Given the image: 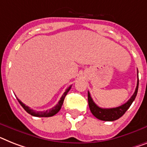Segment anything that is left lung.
Instances as JSON below:
<instances>
[{"label":"left lung","instance_id":"obj_1","mask_svg":"<svg viewBox=\"0 0 147 147\" xmlns=\"http://www.w3.org/2000/svg\"><path fill=\"white\" fill-rule=\"evenodd\" d=\"M138 85H139V80H138V83H137L135 92L133 94V95L131 97L130 99L125 104H122V105L119 107H114V108L105 109L99 107L93 101L92 98L90 95V93L88 92V106H89V109H90L91 112L97 119L102 120V121H114V120L118 119L121 116H122L125 114V113L130 107V106L134 100L135 98H136L137 94H138Z\"/></svg>","mask_w":147,"mask_h":147}]
</instances>
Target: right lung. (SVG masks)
I'll return each instance as SVG.
<instances>
[{"label": "right lung", "mask_w": 147, "mask_h": 147, "mask_svg": "<svg viewBox=\"0 0 147 147\" xmlns=\"http://www.w3.org/2000/svg\"><path fill=\"white\" fill-rule=\"evenodd\" d=\"M71 88V86H70L68 88H67L66 90H65V93L63 94V95L61 96V98L59 103H58V104H57L54 107H53L52 109H49V110H46V111H35V110H32V109H31L28 106H26L25 104H23V103L22 102L21 100H19V99L17 98V100H18V101L19 102V104H21V106L23 108L25 109V111H26L28 113H29V114H31V116H37V117H49V116H54V115L56 114L57 113H59V111L61 110V106H62L63 102H64L65 96H66L67 92L70 91Z\"/></svg>", "instance_id": "right-lung-1"}]
</instances>
